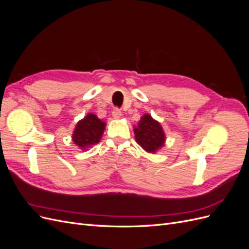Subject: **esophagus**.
I'll return each mask as SVG.
<instances>
[{"mask_svg":"<svg viewBox=\"0 0 249 249\" xmlns=\"http://www.w3.org/2000/svg\"><path fill=\"white\" fill-rule=\"evenodd\" d=\"M112 115H113V118H115V119L122 117V111H120V109H118V108H115L112 112Z\"/></svg>","mask_w":249,"mask_h":249,"instance_id":"obj_1","label":"esophagus"}]
</instances>
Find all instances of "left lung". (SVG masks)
I'll return each instance as SVG.
<instances>
[{
    "instance_id": "left-lung-1",
    "label": "left lung",
    "mask_w": 249,
    "mask_h": 249,
    "mask_svg": "<svg viewBox=\"0 0 249 249\" xmlns=\"http://www.w3.org/2000/svg\"><path fill=\"white\" fill-rule=\"evenodd\" d=\"M134 133L136 142L148 153L157 152L165 142V135L161 124L148 114L141 117Z\"/></svg>"
}]
</instances>
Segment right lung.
<instances>
[{"label":"right lung","instance_id":"obj_1","mask_svg":"<svg viewBox=\"0 0 249 249\" xmlns=\"http://www.w3.org/2000/svg\"><path fill=\"white\" fill-rule=\"evenodd\" d=\"M105 123L96 115L89 113L78 123L72 134V140L82 149H85L99 143L105 130Z\"/></svg>","mask_w":249,"mask_h":249}]
</instances>
